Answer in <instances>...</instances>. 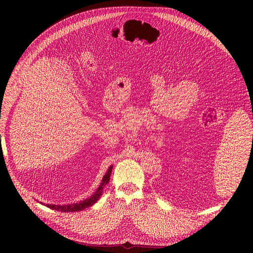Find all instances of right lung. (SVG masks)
<instances>
[{
	"mask_svg": "<svg viewBox=\"0 0 253 253\" xmlns=\"http://www.w3.org/2000/svg\"><path fill=\"white\" fill-rule=\"evenodd\" d=\"M112 169L113 166H110L109 169H107L106 174L103 176V179H102L101 185L99 186L98 189L93 193L90 198L85 199V200H83L77 203H72V204H64V206H57V204H45L47 208L56 210V211H61V212H78V211H83V210L87 209L99 200V198L101 197L102 192H103L104 187L107 185V182L110 181V177L112 174Z\"/></svg>",
	"mask_w": 253,
	"mask_h": 253,
	"instance_id": "obj_1",
	"label": "right lung"
}]
</instances>
